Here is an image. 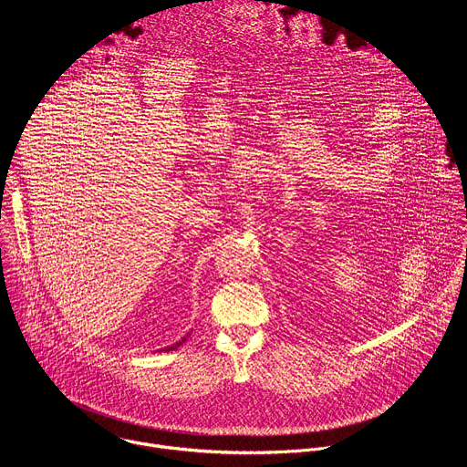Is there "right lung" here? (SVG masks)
Returning <instances> with one entry per match:
<instances>
[{
  "mask_svg": "<svg viewBox=\"0 0 467 467\" xmlns=\"http://www.w3.org/2000/svg\"><path fill=\"white\" fill-rule=\"evenodd\" d=\"M184 340H186V338H182L181 342H177V344H173V346H170V348H164V349H161V351H171V349H177V348H179V346H181Z\"/></svg>",
  "mask_w": 467,
  "mask_h": 467,
  "instance_id": "add662e5",
  "label": "right lung"
}]
</instances>
